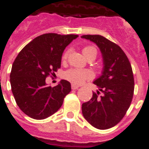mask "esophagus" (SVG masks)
I'll list each match as a JSON object with an SVG mask.
<instances>
[{
    "label": "esophagus",
    "mask_w": 149,
    "mask_h": 149,
    "mask_svg": "<svg viewBox=\"0 0 149 149\" xmlns=\"http://www.w3.org/2000/svg\"><path fill=\"white\" fill-rule=\"evenodd\" d=\"M72 89H73V90H76V89H77L78 88H79V86H77V85H76V84H72Z\"/></svg>",
    "instance_id": "1"
}]
</instances>
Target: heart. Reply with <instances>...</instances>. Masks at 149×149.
Wrapping results in <instances>:
<instances>
[{"instance_id":"1","label":"heart","mask_w":149,"mask_h":149,"mask_svg":"<svg viewBox=\"0 0 149 149\" xmlns=\"http://www.w3.org/2000/svg\"><path fill=\"white\" fill-rule=\"evenodd\" d=\"M68 51L64 53L63 55V59L67 58L68 55ZM82 52L84 56L87 59H89L91 57L96 58L97 55V50L96 47L93 45L84 46L82 49ZM63 77L65 80H67L69 82H71L74 84H80L83 83L85 80L90 79L92 77V73L88 70H81V69H77V68H70L67 71H65L63 73Z\"/></svg>"}]
</instances>
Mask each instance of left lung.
<instances>
[{"instance_id":"8db88e82","label":"left lung","mask_w":149,"mask_h":149,"mask_svg":"<svg viewBox=\"0 0 149 149\" xmlns=\"http://www.w3.org/2000/svg\"><path fill=\"white\" fill-rule=\"evenodd\" d=\"M82 38L94 42L100 49L104 68L93 84L100 92L93 93L82 104L83 116L98 129H108L117 125L126 114L134 93V77L130 62L121 48L100 35H84Z\"/></svg>"}]
</instances>
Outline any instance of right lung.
Instances as JSON below:
<instances>
[{"mask_svg": "<svg viewBox=\"0 0 149 149\" xmlns=\"http://www.w3.org/2000/svg\"><path fill=\"white\" fill-rule=\"evenodd\" d=\"M78 35L45 33L36 37L19 52L12 66L10 84L15 100L29 117L43 120L61 107L71 84L61 80L47 86L46 77L61 68L65 49Z\"/></svg>", "mask_w": 149, "mask_h": 149, "instance_id": "obj_1", "label": "right lung"}]
</instances>
